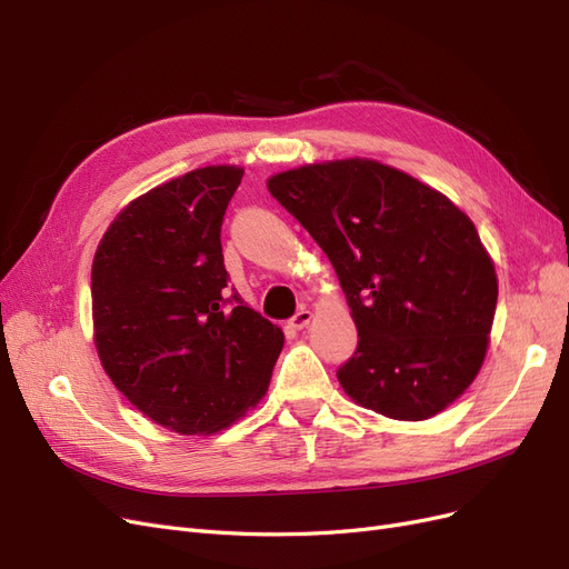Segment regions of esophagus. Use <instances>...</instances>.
<instances>
[{"instance_id": "obj_1", "label": "esophagus", "mask_w": 569, "mask_h": 569, "mask_svg": "<svg viewBox=\"0 0 569 569\" xmlns=\"http://www.w3.org/2000/svg\"><path fill=\"white\" fill-rule=\"evenodd\" d=\"M311 318H313V313L306 311V308H301V311H297L295 316L289 318L287 325L291 327V330H303V327H306L308 322H311Z\"/></svg>"}]
</instances>
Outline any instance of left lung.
Instances as JSON below:
<instances>
[{"instance_id": "8db88e82", "label": "left lung", "mask_w": 569, "mask_h": 569, "mask_svg": "<svg viewBox=\"0 0 569 569\" xmlns=\"http://www.w3.org/2000/svg\"><path fill=\"white\" fill-rule=\"evenodd\" d=\"M270 194L330 258L358 330L337 370L351 399L393 420L437 416L487 353L498 282L472 220L391 166L313 163Z\"/></svg>"}]
</instances>
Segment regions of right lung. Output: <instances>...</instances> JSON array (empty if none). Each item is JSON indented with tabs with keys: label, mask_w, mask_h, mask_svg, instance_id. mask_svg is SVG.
I'll return each instance as SVG.
<instances>
[{
	"label": "right lung",
	"mask_w": 569,
	"mask_h": 569,
	"mask_svg": "<svg viewBox=\"0 0 569 569\" xmlns=\"http://www.w3.org/2000/svg\"><path fill=\"white\" fill-rule=\"evenodd\" d=\"M242 168L209 166L118 213L92 263L94 341L107 375L147 418L211 435L263 399L284 335L244 303L220 230Z\"/></svg>",
	"instance_id": "right-lung-1"
}]
</instances>
